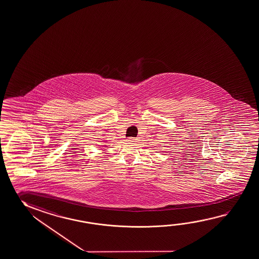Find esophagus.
<instances>
[{
    "label": "esophagus",
    "instance_id": "1",
    "mask_svg": "<svg viewBox=\"0 0 259 259\" xmlns=\"http://www.w3.org/2000/svg\"><path fill=\"white\" fill-rule=\"evenodd\" d=\"M127 140V141H130V142H137V141H138V140H137L136 138H128Z\"/></svg>",
    "mask_w": 259,
    "mask_h": 259
}]
</instances>
